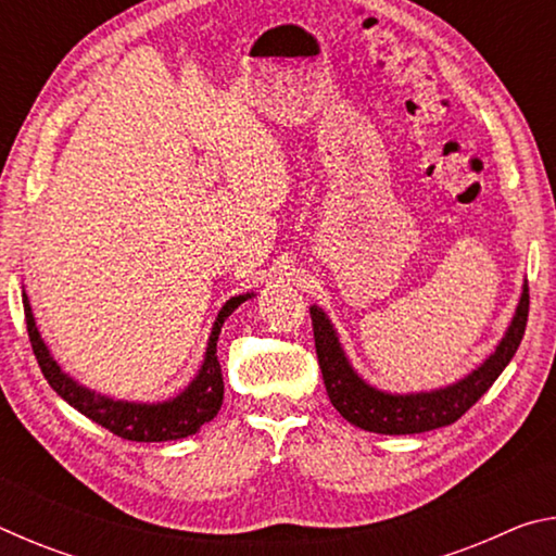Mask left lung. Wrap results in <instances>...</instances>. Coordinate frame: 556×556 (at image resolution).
I'll use <instances>...</instances> for the list:
<instances>
[{
	"instance_id": "8db88e82",
	"label": "left lung",
	"mask_w": 556,
	"mask_h": 556,
	"mask_svg": "<svg viewBox=\"0 0 556 556\" xmlns=\"http://www.w3.org/2000/svg\"><path fill=\"white\" fill-rule=\"evenodd\" d=\"M312 324L318 365H321L324 384L333 407L341 417L351 421L357 429L372 431V434H421L439 427L454 425L473 404L491 390V384L501 378L520 345L527 326V312H530V294L527 281L522 285L520 301H517L513 321L505 336L497 341L495 351L470 370L464 378L437 390L421 392H388L370 384L361 372L353 368L351 357L338 338L331 318L321 306L312 304Z\"/></svg>"
}]
</instances>
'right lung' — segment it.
I'll return each instance as SVG.
<instances>
[{"label": "right lung", "instance_id": "add662e5", "mask_svg": "<svg viewBox=\"0 0 556 556\" xmlns=\"http://www.w3.org/2000/svg\"><path fill=\"white\" fill-rule=\"evenodd\" d=\"M255 296V291L248 294L230 296L225 301L218 312V318L211 328L208 345H205V355L199 372L186 388L174 394V397L162 402H129V400H115L110 394H100L96 390L86 388L75 378L65 372L59 361L51 355L49 345L39 333L36 318L31 312L29 296L22 289L24 301V316H26V331H29V341L34 348L36 361L41 365L43 378L49 380L51 388L61 394V397L71 404L73 409L86 414L96 425L105 427L112 434H117L127 441H176L193 437L201 431L203 425L220 412L223 404V372L218 363V338L220 328L228 321V316L244 301Z\"/></svg>", "mask_w": 556, "mask_h": 556}]
</instances>
